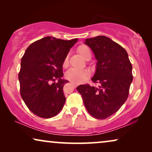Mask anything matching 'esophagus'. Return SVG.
I'll use <instances>...</instances> for the list:
<instances>
[{"mask_svg":"<svg viewBox=\"0 0 152 152\" xmlns=\"http://www.w3.org/2000/svg\"><path fill=\"white\" fill-rule=\"evenodd\" d=\"M71 84H72V86L74 87V88H75V87L77 86V85L76 84H74V83H71Z\"/></svg>","mask_w":152,"mask_h":152,"instance_id":"obj_1","label":"esophagus"}]
</instances>
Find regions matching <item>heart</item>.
Segmentation results:
<instances>
[{
  "label": "heart",
  "instance_id": "obj_1",
  "mask_svg": "<svg viewBox=\"0 0 152 152\" xmlns=\"http://www.w3.org/2000/svg\"><path fill=\"white\" fill-rule=\"evenodd\" d=\"M77 52L84 59H86L89 55H91L90 49L88 48V46L85 45H80L77 48ZM68 61V57H66L65 59H64V66L67 65ZM88 77V72L85 70H77L75 69V68H72V69L69 70L66 73V79H68V80L71 81L72 82L76 83V84L84 82Z\"/></svg>",
  "mask_w": 152,
  "mask_h": 152
}]
</instances>
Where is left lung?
<instances>
[{
	"label": "left lung",
	"mask_w": 152,
	"mask_h": 152,
	"mask_svg": "<svg viewBox=\"0 0 152 152\" xmlns=\"http://www.w3.org/2000/svg\"><path fill=\"white\" fill-rule=\"evenodd\" d=\"M84 43L97 60L91 80L99 86L80 85L77 90L88 113L97 119H106L115 113L127 99L133 80L132 65L125 50L109 37L86 39Z\"/></svg>",
	"instance_id": "left-lung-1"
}]
</instances>
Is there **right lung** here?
<instances>
[{
    "label": "right lung",
    "mask_w": 152,
    "mask_h": 152,
    "mask_svg": "<svg viewBox=\"0 0 152 152\" xmlns=\"http://www.w3.org/2000/svg\"><path fill=\"white\" fill-rule=\"evenodd\" d=\"M78 39L63 40L46 37L32 43L25 52L18 74L20 95L33 113L50 118L61 111L66 102L62 79L63 64ZM58 79L57 83H52Z\"/></svg>",
    "instance_id": "1"
}]
</instances>
